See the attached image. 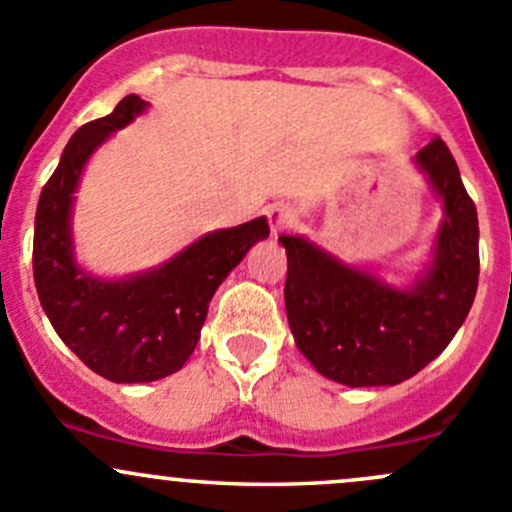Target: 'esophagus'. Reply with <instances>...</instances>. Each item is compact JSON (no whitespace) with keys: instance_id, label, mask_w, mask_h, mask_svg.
Segmentation results:
<instances>
[{"instance_id":"esophagus-1","label":"esophagus","mask_w":512,"mask_h":512,"mask_svg":"<svg viewBox=\"0 0 512 512\" xmlns=\"http://www.w3.org/2000/svg\"><path fill=\"white\" fill-rule=\"evenodd\" d=\"M266 219L273 234H281V231H286L288 226L293 224L295 214L286 207V204H271V207L266 209Z\"/></svg>"}]
</instances>
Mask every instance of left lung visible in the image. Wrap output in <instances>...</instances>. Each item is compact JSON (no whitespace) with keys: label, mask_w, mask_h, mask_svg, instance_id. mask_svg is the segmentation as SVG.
<instances>
[{"label":"left lung","mask_w":512,"mask_h":512,"mask_svg":"<svg viewBox=\"0 0 512 512\" xmlns=\"http://www.w3.org/2000/svg\"><path fill=\"white\" fill-rule=\"evenodd\" d=\"M444 199L436 258L399 291L342 266L300 236H278L288 254L286 313L295 345L328 379L347 387L399 384L429 365L466 320L478 288V214L441 138L416 155Z\"/></svg>","instance_id":"1"}]
</instances>
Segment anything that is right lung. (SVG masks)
I'll return each mask as SVG.
<instances>
[{"label":"right lung","instance_id":"add662e5","mask_svg":"<svg viewBox=\"0 0 512 512\" xmlns=\"http://www.w3.org/2000/svg\"><path fill=\"white\" fill-rule=\"evenodd\" d=\"M145 105L140 96H125L113 113L73 133L41 189L34 224V283L41 308L83 365L120 384L155 382L177 372L197 347L219 283L268 236V221L258 217L202 236L165 266L123 281H100L76 266L68 219L83 165Z\"/></svg>","mask_w":512,"mask_h":512}]
</instances>
